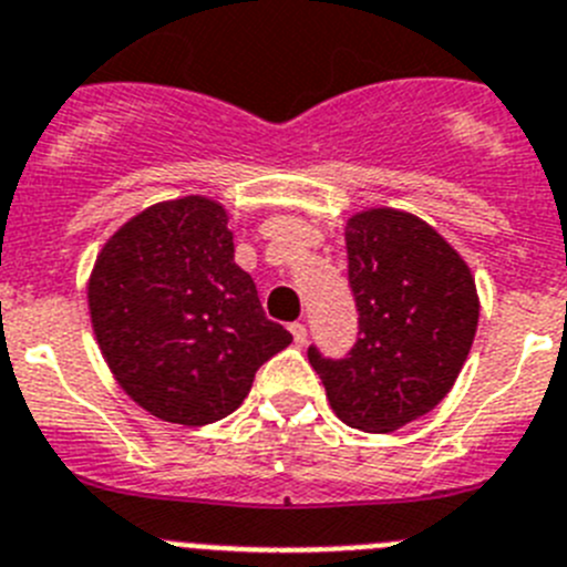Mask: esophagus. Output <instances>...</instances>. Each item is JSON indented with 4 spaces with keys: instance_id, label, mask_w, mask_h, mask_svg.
Returning a JSON list of instances; mask_svg holds the SVG:
<instances>
[{
    "instance_id": "34e87169",
    "label": "esophagus",
    "mask_w": 567,
    "mask_h": 567,
    "mask_svg": "<svg viewBox=\"0 0 567 567\" xmlns=\"http://www.w3.org/2000/svg\"><path fill=\"white\" fill-rule=\"evenodd\" d=\"M290 333H293V341L299 347H302L305 341H308V328H305L302 321H293V324H290Z\"/></svg>"
}]
</instances>
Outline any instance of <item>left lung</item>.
<instances>
[{
	"mask_svg": "<svg viewBox=\"0 0 567 567\" xmlns=\"http://www.w3.org/2000/svg\"><path fill=\"white\" fill-rule=\"evenodd\" d=\"M359 341L347 359L310 347L336 415L361 432H395L441 404L472 350L481 299L461 254L421 217L367 208L344 226Z\"/></svg>",
	"mask_w": 567,
	"mask_h": 567,
	"instance_id": "obj_1",
	"label": "left lung"
}]
</instances>
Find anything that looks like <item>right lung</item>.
<instances>
[{"label": "right lung", "mask_w": 567, "mask_h": 567, "mask_svg": "<svg viewBox=\"0 0 567 567\" xmlns=\"http://www.w3.org/2000/svg\"><path fill=\"white\" fill-rule=\"evenodd\" d=\"M86 302L121 390L183 426L231 415L259 367L293 341L234 262L226 208L203 195L155 203L112 234Z\"/></svg>", "instance_id": "obj_1"}]
</instances>
